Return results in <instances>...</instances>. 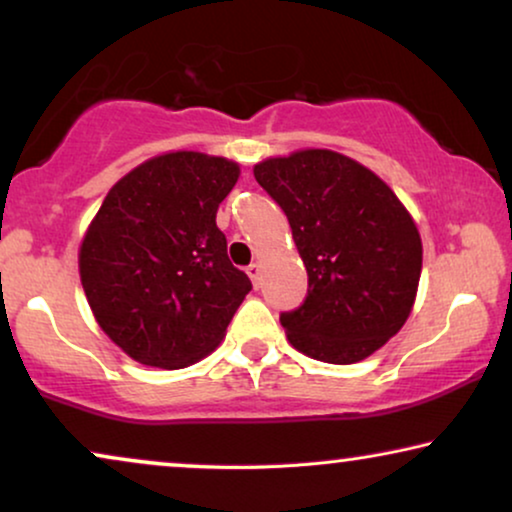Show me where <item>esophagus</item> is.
<instances>
[{
  "label": "esophagus",
  "instance_id": "esophagus-1",
  "mask_svg": "<svg viewBox=\"0 0 512 512\" xmlns=\"http://www.w3.org/2000/svg\"><path fill=\"white\" fill-rule=\"evenodd\" d=\"M247 275L251 277V282H254V287H256V289L261 287V275H263V272H261V265H258V263H251L249 268H247Z\"/></svg>",
  "mask_w": 512,
  "mask_h": 512
}]
</instances>
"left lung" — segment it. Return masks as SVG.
I'll return each mask as SVG.
<instances>
[{
    "mask_svg": "<svg viewBox=\"0 0 512 512\" xmlns=\"http://www.w3.org/2000/svg\"><path fill=\"white\" fill-rule=\"evenodd\" d=\"M254 176L287 214L308 270L303 305L280 315L289 343L329 364L376 353L416 301L423 247L414 218L374 171L334 150L263 159Z\"/></svg>",
    "mask_w": 512,
    "mask_h": 512,
    "instance_id": "1",
    "label": "left lung"
}]
</instances>
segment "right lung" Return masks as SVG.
<instances>
[{
	"label": "right lung",
	"instance_id": "obj_1",
	"mask_svg": "<svg viewBox=\"0 0 512 512\" xmlns=\"http://www.w3.org/2000/svg\"><path fill=\"white\" fill-rule=\"evenodd\" d=\"M240 164L178 150L112 185L79 247V277L98 327L131 360L183 369L209 355L251 291L228 258L218 204Z\"/></svg>",
	"mask_w": 512,
	"mask_h": 512
}]
</instances>
